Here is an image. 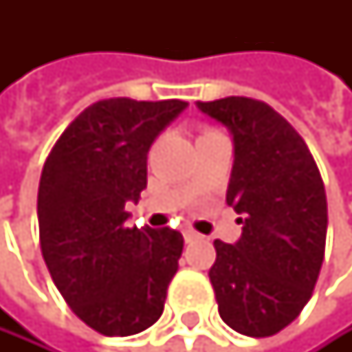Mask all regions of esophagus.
I'll use <instances>...</instances> for the list:
<instances>
[{"label": "esophagus", "mask_w": 352, "mask_h": 352, "mask_svg": "<svg viewBox=\"0 0 352 352\" xmlns=\"http://www.w3.org/2000/svg\"><path fill=\"white\" fill-rule=\"evenodd\" d=\"M184 239H186V243H192V241H198V239H200V234L188 228V230H184Z\"/></svg>", "instance_id": "esophagus-1"}]
</instances>
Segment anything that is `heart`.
<instances>
[{"label":"heart","instance_id":"obj_1","mask_svg":"<svg viewBox=\"0 0 352 352\" xmlns=\"http://www.w3.org/2000/svg\"><path fill=\"white\" fill-rule=\"evenodd\" d=\"M209 133H215V131H207V133H205V135H209Z\"/></svg>","mask_w":352,"mask_h":352}]
</instances>
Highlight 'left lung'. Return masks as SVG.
Here are the masks:
<instances>
[{
  "label": "left lung",
  "mask_w": 352,
  "mask_h": 352,
  "mask_svg": "<svg viewBox=\"0 0 352 352\" xmlns=\"http://www.w3.org/2000/svg\"><path fill=\"white\" fill-rule=\"evenodd\" d=\"M234 141L226 202L241 217L234 245L215 241L209 270L219 317L234 331L266 338L287 327L313 296L327 234V198L308 145L264 101L196 103Z\"/></svg>",
  "instance_id": "8db88e82"
}]
</instances>
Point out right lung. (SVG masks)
Masks as SVG:
<instances>
[{
    "label": "right lung",
    "instance_id": "right-lung-1",
    "mask_svg": "<svg viewBox=\"0 0 352 352\" xmlns=\"http://www.w3.org/2000/svg\"><path fill=\"white\" fill-rule=\"evenodd\" d=\"M186 101L126 97L86 107L54 143L37 192L39 245L56 289L103 336L154 325L179 268L177 230L129 228L147 186V152Z\"/></svg>",
    "mask_w": 352,
    "mask_h": 352
}]
</instances>
